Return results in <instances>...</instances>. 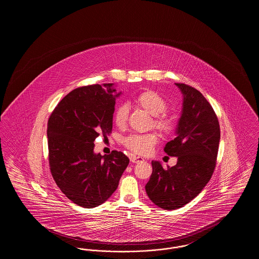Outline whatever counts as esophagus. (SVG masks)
I'll return each mask as SVG.
<instances>
[{
  "label": "esophagus",
  "mask_w": 259,
  "mask_h": 259,
  "mask_svg": "<svg viewBox=\"0 0 259 259\" xmlns=\"http://www.w3.org/2000/svg\"><path fill=\"white\" fill-rule=\"evenodd\" d=\"M130 160L132 163H138V162H141V161H145V159L143 157H140V156H136V155H131L130 156Z\"/></svg>",
  "instance_id": "esophagus-1"
}]
</instances>
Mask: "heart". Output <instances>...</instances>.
Returning a JSON list of instances; mask_svg holds the SVG:
<instances>
[{
    "mask_svg": "<svg viewBox=\"0 0 259 259\" xmlns=\"http://www.w3.org/2000/svg\"><path fill=\"white\" fill-rule=\"evenodd\" d=\"M137 106L143 110L148 111L150 114L154 115L153 123L155 128L163 135H168L175 128V120L172 116L163 112L166 110V102L160 95L152 90H147L139 94L135 99ZM129 109L126 105H119L113 113V121L116 126L122 128L128 120ZM158 142V136L156 133L147 134H133L123 141L125 148H128L135 154L147 155L149 154L155 145Z\"/></svg>",
    "mask_w": 259,
    "mask_h": 259,
    "instance_id": "1",
    "label": "heart"
}]
</instances>
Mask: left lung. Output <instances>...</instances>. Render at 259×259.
<instances>
[{"label":"left lung","mask_w":259,"mask_h":259,"mask_svg":"<svg viewBox=\"0 0 259 259\" xmlns=\"http://www.w3.org/2000/svg\"><path fill=\"white\" fill-rule=\"evenodd\" d=\"M183 93V111L176 138L164 151L178 158L164 169L152 161V174L146 191L157 207L176 209L197 196L209 183L217 164L221 129L218 116L201 92L185 83H175Z\"/></svg>","instance_id":"left-lung-1"}]
</instances>
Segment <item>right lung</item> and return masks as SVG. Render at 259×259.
Wrapping results in <instances>:
<instances>
[{"mask_svg": "<svg viewBox=\"0 0 259 259\" xmlns=\"http://www.w3.org/2000/svg\"><path fill=\"white\" fill-rule=\"evenodd\" d=\"M116 93L112 83L78 87L58 103L48 123L51 175L74 204L92 209L116 190L129 158L121 151L94 152L99 135L112 129Z\"/></svg>", "mask_w": 259, "mask_h": 259, "instance_id": "right-lung-1", "label": "right lung"}]
</instances>
